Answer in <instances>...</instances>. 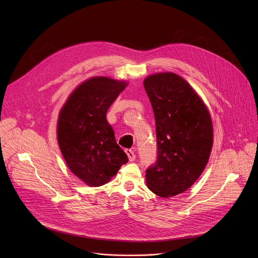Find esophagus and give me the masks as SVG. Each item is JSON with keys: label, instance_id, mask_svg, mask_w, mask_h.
Listing matches in <instances>:
<instances>
[{"label": "esophagus", "instance_id": "esophagus-1", "mask_svg": "<svg viewBox=\"0 0 258 258\" xmlns=\"http://www.w3.org/2000/svg\"><path fill=\"white\" fill-rule=\"evenodd\" d=\"M125 153H126V155H127V157H128L130 161H134V160L136 159V155H135V153H134V151H133V150H131V149H126V150H125Z\"/></svg>", "mask_w": 258, "mask_h": 258}]
</instances>
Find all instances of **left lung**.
I'll list each match as a JSON object with an SVG mask.
<instances>
[{
	"mask_svg": "<svg viewBox=\"0 0 258 258\" xmlns=\"http://www.w3.org/2000/svg\"><path fill=\"white\" fill-rule=\"evenodd\" d=\"M156 122L158 159L146 170L154 194L169 198L190 189L206 167L213 145L210 112L191 85L173 72L144 80Z\"/></svg>",
	"mask_w": 258,
	"mask_h": 258,
	"instance_id": "left-lung-1",
	"label": "left lung"
}]
</instances>
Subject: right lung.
<instances>
[{
  "instance_id": "right-lung-1",
  "label": "right lung",
  "mask_w": 258,
  "mask_h": 258,
  "mask_svg": "<svg viewBox=\"0 0 258 258\" xmlns=\"http://www.w3.org/2000/svg\"><path fill=\"white\" fill-rule=\"evenodd\" d=\"M127 82L93 77L80 84L59 111L57 141L70 171L89 187L107 183L128 161L106 118Z\"/></svg>"
}]
</instances>
